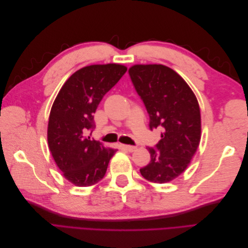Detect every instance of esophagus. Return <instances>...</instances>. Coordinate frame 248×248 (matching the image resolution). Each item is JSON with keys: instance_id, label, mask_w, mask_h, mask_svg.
<instances>
[{"instance_id": "34e87169", "label": "esophagus", "mask_w": 248, "mask_h": 248, "mask_svg": "<svg viewBox=\"0 0 248 248\" xmlns=\"http://www.w3.org/2000/svg\"><path fill=\"white\" fill-rule=\"evenodd\" d=\"M123 148H125L128 152H133L137 150L136 146H130V145H123Z\"/></svg>"}]
</instances>
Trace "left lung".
<instances>
[{
  "instance_id": "left-lung-1",
  "label": "left lung",
  "mask_w": 248,
  "mask_h": 248,
  "mask_svg": "<svg viewBox=\"0 0 248 248\" xmlns=\"http://www.w3.org/2000/svg\"><path fill=\"white\" fill-rule=\"evenodd\" d=\"M128 73L149 114L150 130L161 129L159 141L148 149L151 161L140 174L150 182H170L188 167L200 145L197 97L176 71L164 65H134Z\"/></svg>"
}]
</instances>
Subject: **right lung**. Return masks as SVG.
Masks as SVG:
<instances>
[{"instance_id": "add662e5", "label": "right lung", "mask_w": 248, "mask_h": 248, "mask_svg": "<svg viewBox=\"0 0 248 248\" xmlns=\"http://www.w3.org/2000/svg\"><path fill=\"white\" fill-rule=\"evenodd\" d=\"M127 68L120 64L91 65L66 80L51 107L47 141L50 153L64 177L87 187L104 177L115 149L91 140L94 112L103 96L120 80Z\"/></svg>"}]
</instances>
